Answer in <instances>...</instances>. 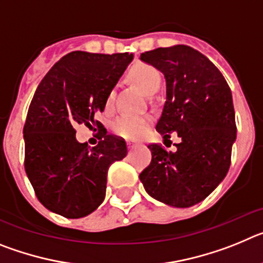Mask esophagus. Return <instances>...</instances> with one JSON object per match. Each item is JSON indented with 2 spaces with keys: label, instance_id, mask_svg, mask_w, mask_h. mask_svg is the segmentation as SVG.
Listing matches in <instances>:
<instances>
[{
  "label": "esophagus",
  "instance_id": "1",
  "mask_svg": "<svg viewBox=\"0 0 263 263\" xmlns=\"http://www.w3.org/2000/svg\"><path fill=\"white\" fill-rule=\"evenodd\" d=\"M137 147V143H133V142H127V148L129 150H133V148Z\"/></svg>",
  "mask_w": 263,
  "mask_h": 263
}]
</instances>
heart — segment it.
I'll return each mask as SVG.
<instances>
[{"mask_svg":"<svg viewBox=\"0 0 263 263\" xmlns=\"http://www.w3.org/2000/svg\"><path fill=\"white\" fill-rule=\"evenodd\" d=\"M129 79L147 95L155 93L160 87V73L147 63H138L129 71ZM115 103V90L111 89L105 99V108L110 109ZM152 118L148 116L122 115L113 122V132L127 139H136L148 127Z\"/></svg>","mask_w":263,"mask_h":263,"instance_id":"heart-1","label":"heart"}]
</instances>
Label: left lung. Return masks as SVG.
Masks as SVG:
<instances>
[{
  "mask_svg": "<svg viewBox=\"0 0 263 263\" xmlns=\"http://www.w3.org/2000/svg\"><path fill=\"white\" fill-rule=\"evenodd\" d=\"M141 60L166 79V103L157 124L164 141L176 132L175 152L148 145L152 162L139 174L155 200L187 208L204 200L231 166L236 118L231 88L217 67L190 46L160 47Z\"/></svg>",
  "mask_w": 263,
  "mask_h": 263,
  "instance_id": "1",
  "label": "left lung"
}]
</instances>
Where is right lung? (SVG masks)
<instances>
[{
  "instance_id": "obj_1",
  "label": "right lung",
  "mask_w": 263,
  "mask_h": 263,
  "mask_svg": "<svg viewBox=\"0 0 263 263\" xmlns=\"http://www.w3.org/2000/svg\"><path fill=\"white\" fill-rule=\"evenodd\" d=\"M132 53H67L39 83L23 127L25 170L38 200L53 213L80 218L105 199L106 175L113 162L126 157L124 139L106 134L96 120ZM84 123L100 130L95 148L76 139Z\"/></svg>"
}]
</instances>
